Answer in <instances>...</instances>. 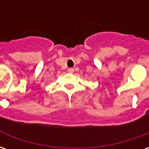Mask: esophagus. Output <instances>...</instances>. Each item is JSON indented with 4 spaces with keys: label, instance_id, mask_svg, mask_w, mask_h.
<instances>
[{
    "label": "esophagus",
    "instance_id": "esophagus-1",
    "mask_svg": "<svg viewBox=\"0 0 149 149\" xmlns=\"http://www.w3.org/2000/svg\"><path fill=\"white\" fill-rule=\"evenodd\" d=\"M68 72H69V73H72V72H74V69H73L72 68H68Z\"/></svg>",
    "mask_w": 149,
    "mask_h": 149
}]
</instances>
